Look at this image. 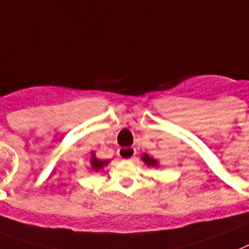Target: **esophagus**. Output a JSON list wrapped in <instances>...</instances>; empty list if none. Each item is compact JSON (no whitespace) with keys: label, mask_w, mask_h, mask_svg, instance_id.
Here are the masks:
<instances>
[{"label":"esophagus","mask_w":249,"mask_h":249,"mask_svg":"<svg viewBox=\"0 0 249 249\" xmlns=\"http://www.w3.org/2000/svg\"><path fill=\"white\" fill-rule=\"evenodd\" d=\"M119 156L124 160H130V161H134L135 155H137V151L133 147H123L118 151Z\"/></svg>","instance_id":"obj_1"}]
</instances>
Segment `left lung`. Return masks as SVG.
I'll list each match as a JSON object with an SVG mask.
<instances>
[{"mask_svg": "<svg viewBox=\"0 0 249 249\" xmlns=\"http://www.w3.org/2000/svg\"><path fill=\"white\" fill-rule=\"evenodd\" d=\"M142 160H143V162L147 163V166H153V167L159 166V161L153 159V157H149L147 153H144V155H143Z\"/></svg>", "mask_w": 249, "mask_h": 249, "instance_id": "left-lung-1", "label": "left lung"}]
</instances>
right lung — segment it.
Masks as SVG:
<instances>
[{
	"instance_id": "add662e5",
	"label": "right lung",
	"mask_w": 249,
	"mask_h": 249,
	"mask_svg": "<svg viewBox=\"0 0 249 249\" xmlns=\"http://www.w3.org/2000/svg\"><path fill=\"white\" fill-rule=\"evenodd\" d=\"M110 162V160H98L96 157V155L94 153H92V157H90V166H92V169L94 171H98L101 170V169H104V166H106L107 163Z\"/></svg>"
}]
</instances>
